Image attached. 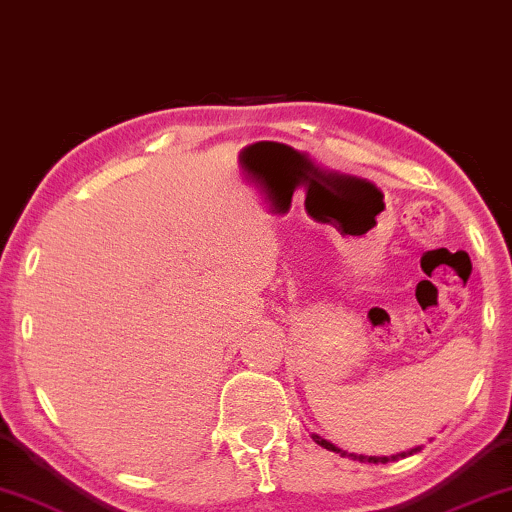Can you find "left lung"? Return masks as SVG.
<instances>
[{
    "label": "left lung",
    "instance_id": "left-lung-1",
    "mask_svg": "<svg viewBox=\"0 0 512 512\" xmlns=\"http://www.w3.org/2000/svg\"><path fill=\"white\" fill-rule=\"evenodd\" d=\"M311 439H314L316 443H318V446H323V448H328V450H332V453H342V455H346L344 453V450H339L337 446H332V443L330 441H325V439H321V436H316V434H311ZM411 453H416V450H411ZM409 453V455H411ZM353 459H360V462H365V459H367V462H374V464H379V462H390V459H399V457H406V453H402V455H392V457H355V455H351Z\"/></svg>",
    "mask_w": 512,
    "mask_h": 512
}]
</instances>
